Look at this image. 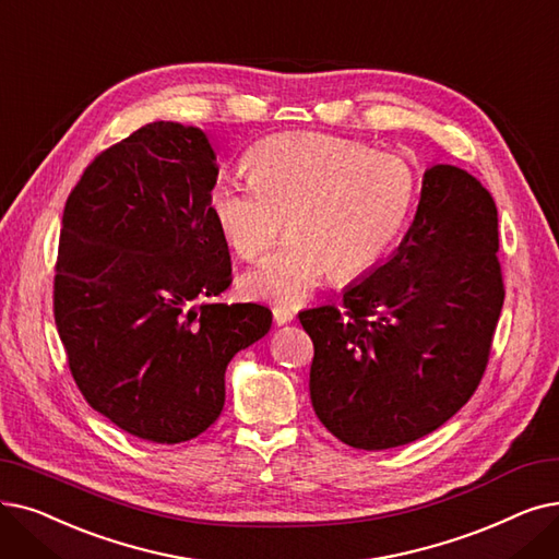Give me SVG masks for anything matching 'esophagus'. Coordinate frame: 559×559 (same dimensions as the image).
I'll return each mask as SVG.
<instances>
[{
	"instance_id": "esophagus-1",
	"label": "esophagus",
	"mask_w": 559,
	"mask_h": 559,
	"mask_svg": "<svg viewBox=\"0 0 559 559\" xmlns=\"http://www.w3.org/2000/svg\"><path fill=\"white\" fill-rule=\"evenodd\" d=\"M295 320V312L293 310H287V308H281V306H276L274 308V322L278 324V326H283V324H289Z\"/></svg>"
}]
</instances>
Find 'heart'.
Here are the masks:
<instances>
[{
  "label": "heart",
  "instance_id": "heart-1",
  "mask_svg": "<svg viewBox=\"0 0 559 559\" xmlns=\"http://www.w3.org/2000/svg\"><path fill=\"white\" fill-rule=\"evenodd\" d=\"M249 178L224 176L210 212L226 245L255 260L283 228L289 237L241 287L253 299L299 304L331 272L349 281L391 251L416 201V178L391 153L329 134H278L247 157Z\"/></svg>",
  "mask_w": 559,
  "mask_h": 559
}]
</instances>
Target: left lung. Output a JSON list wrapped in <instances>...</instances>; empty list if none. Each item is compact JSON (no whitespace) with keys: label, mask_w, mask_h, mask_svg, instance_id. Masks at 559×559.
Listing matches in <instances>:
<instances>
[{"label":"left lung","mask_w":559,"mask_h":559,"mask_svg":"<svg viewBox=\"0 0 559 559\" xmlns=\"http://www.w3.org/2000/svg\"><path fill=\"white\" fill-rule=\"evenodd\" d=\"M498 210L468 171L433 164L393 255L308 308L310 402L358 450L414 443L464 406L487 368L502 310Z\"/></svg>","instance_id":"left-lung-1"}]
</instances>
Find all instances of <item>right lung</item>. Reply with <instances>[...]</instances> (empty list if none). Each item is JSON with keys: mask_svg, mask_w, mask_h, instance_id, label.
Listing matches in <instances>:
<instances>
[{"mask_svg": "<svg viewBox=\"0 0 559 559\" xmlns=\"http://www.w3.org/2000/svg\"><path fill=\"white\" fill-rule=\"evenodd\" d=\"M219 178L201 128L157 120L95 157L63 210L55 320L86 402L153 443L197 439L233 356L272 310L216 301L233 281L210 212Z\"/></svg>", "mask_w": 559, "mask_h": 559, "instance_id": "obj_1", "label": "right lung"}]
</instances>
